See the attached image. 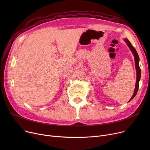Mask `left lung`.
Here are the masks:
<instances>
[{
    "label": "left lung",
    "instance_id": "obj_1",
    "mask_svg": "<svg viewBox=\"0 0 150 150\" xmlns=\"http://www.w3.org/2000/svg\"><path fill=\"white\" fill-rule=\"evenodd\" d=\"M124 41L126 42V44H127V45L129 47V49L132 52L134 57V61H135V66H136V74H137V78H136V87L134 89V93L131 98H130L129 101H130L131 100H132L136 95L137 93L138 89H139V81L140 80V76H141V71L139 67V55L137 54V52H136V50L134 49V47H133V46L131 45V42L128 41V39H124Z\"/></svg>",
    "mask_w": 150,
    "mask_h": 150
}]
</instances>
